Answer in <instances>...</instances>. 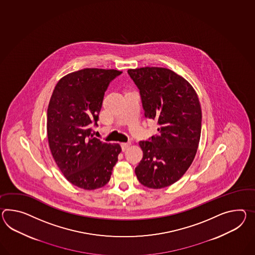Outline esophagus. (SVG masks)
<instances>
[{"label": "esophagus", "instance_id": "esophagus-1", "mask_svg": "<svg viewBox=\"0 0 255 255\" xmlns=\"http://www.w3.org/2000/svg\"><path fill=\"white\" fill-rule=\"evenodd\" d=\"M121 145H122V149L123 151H125V150L127 149L129 146L130 145V142H128V143H121Z\"/></svg>", "mask_w": 255, "mask_h": 255}]
</instances>
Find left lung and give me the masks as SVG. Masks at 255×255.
I'll return each mask as SVG.
<instances>
[{"label": "left lung", "instance_id": "8db88e82", "mask_svg": "<svg viewBox=\"0 0 255 255\" xmlns=\"http://www.w3.org/2000/svg\"><path fill=\"white\" fill-rule=\"evenodd\" d=\"M140 91L145 118L155 120L158 133L139 142L143 158L135 168L143 186L161 189L175 183L193 163L198 148L202 111L190 83L161 67L129 69Z\"/></svg>", "mask_w": 255, "mask_h": 255}]
</instances>
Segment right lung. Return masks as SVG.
<instances>
[{
    "instance_id": "obj_1",
    "label": "right lung",
    "mask_w": 255,
    "mask_h": 255,
    "mask_svg": "<svg viewBox=\"0 0 255 255\" xmlns=\"http://www.w3.org/2000/svg\"><path fill=\"white\" fill-rule=\"evenodd\" d=\"M123 72L86 68L63 76L51 95L47 112L50 152L64 177L75 186H105L122 148L94 137L110 83Z\"/></svg>"
}]
</instances>
